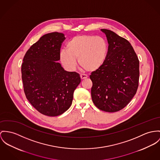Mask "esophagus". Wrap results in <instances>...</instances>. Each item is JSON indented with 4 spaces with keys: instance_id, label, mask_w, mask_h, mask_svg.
<instances>
[{
    "instance_id": "esophagus-1",
    "label": "esophagus",
    "mask_w": 160,
    "mask_h": 160,
    "mask_svg": "<svg viewBox=\"0 0 160 160\" xmlns=\"http://www.w3.org/2000/svg\"><path fill=\"white\" fill-rule=\"evenodd\" d=\"M80 78H81L82 80H85V79L88 78V76L86 75H85V74H81L80 75Z\"/></svg>"
}]
</instances>
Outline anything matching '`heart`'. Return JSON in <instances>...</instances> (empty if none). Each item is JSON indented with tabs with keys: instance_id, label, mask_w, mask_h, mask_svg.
Here are the masks:
<instances>
[{
	"instance_id": "1",
	"label": "heart",
	"mask_w": 160,
	"mask_h": 160,
	"mask_svg": "<svg viewBox=\"0 0 160 160\" xmlns=\"http://www.w3.org/2000/svg\"><path fill=\"white\" fill-rule=\"evenodd\" d=\"M108 50L107 41L102 37L91 35H77L67 43L66 49L60 52L62 65L69 71H73L79 65L87 71L98 70L106 60Z\"/></svg>"
}]
</instances>
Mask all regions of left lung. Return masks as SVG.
Listing matches in <instances>:
<instances>
[{"instance_id":"1","label":"left lung","mask_w":160,"mask_h":160,"mask_svg":"<svg viewBox=\"0 0 160 160\" xmlns=\"http://www.w3.org/2000/svg\"><path fill=\"white\" fill-rule=\"evenodd\" d=\"M100 30L107 37L108 50L103 64L89 76L91 97L100 110L116 112L126 107L136 93L139 62L127 39L110 30Z\"/></svg>"}]
</instances>
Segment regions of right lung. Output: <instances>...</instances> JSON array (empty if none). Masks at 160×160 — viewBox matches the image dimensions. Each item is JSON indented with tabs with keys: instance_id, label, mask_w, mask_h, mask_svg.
Returning <instances> with one entry per match:
<instances>
[{
	"instance_id": "obj_1",
	"label": "right lung",
	"mask_w": 160,
	"mask_h": 160,
	"mask_svg": "<svg viewBox=\"0 0 160 160\" xmlns=\"http://www.w3.org/2000/svg\"><path fill=\"white\" fill-rule=\"evenodd\" d=\"M64 39L58 32L43 35L27 51L22 64L25 96L37 110L48 116H59L69 108L81 82L79 74L65 71L57 62Z\"/></svg>"
}]
</instances>
